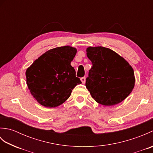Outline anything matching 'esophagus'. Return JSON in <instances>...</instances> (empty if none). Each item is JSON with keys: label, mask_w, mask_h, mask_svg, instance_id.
<instances>
[{"label": "esophagus", "mask_w": 153, "mask_h": 153, "mask_svg": "<svg viewBox=\"0 0 153 153\" xmlns=\"http://www.w3.org/2000/svg\"><path fill=\"white\" fill-rule=\"evenodd\" d=\"M81 81H82V82L83 84H84L85 83V77H83L81 78Z\"/></svg>", "instance_id": "esophagus-1"}]
</instances>
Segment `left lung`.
Segmentation results:
<instances>
[{
    "mask_svg": "<svg viewBox=\"0 0 153 153\" xmlns=\"http://www.w3.org/2000/svg\"><path fill=\"white\" fill-rule=\"evenodd\" d=\"M86 51L93 66L85 86L94 100L105 106H113L123 101L135 85L132 67L108 48L89 47Z\"/></svg>",
    "mask_w": 153,
    "mask_h": 153,
    "instance_id": "obj_1",
    "label": "left lung"
}]
</instances>
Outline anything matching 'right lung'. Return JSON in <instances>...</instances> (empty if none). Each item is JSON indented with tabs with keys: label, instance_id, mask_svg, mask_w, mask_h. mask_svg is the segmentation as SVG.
I'll return each instance as SVG.
<instances>
[{
	"label": "right lung",
	"instance_id": "add662e5",
	"mask_svg": "<svg viewBox=\"0 0 153 153\" xmlns=\"http://www.w3.org/2000/svg\"><path fill=\"white\" fill-rule=\"evenodd\" d=\"M77 50L70 46L56 47L42 54L26 72L28 89L42 106L53 108L69 98L72 89L82 83L71 62Z\"/></svg>",
	"mask_w": 153,
	"mask_h": 153
}]
</instances>
